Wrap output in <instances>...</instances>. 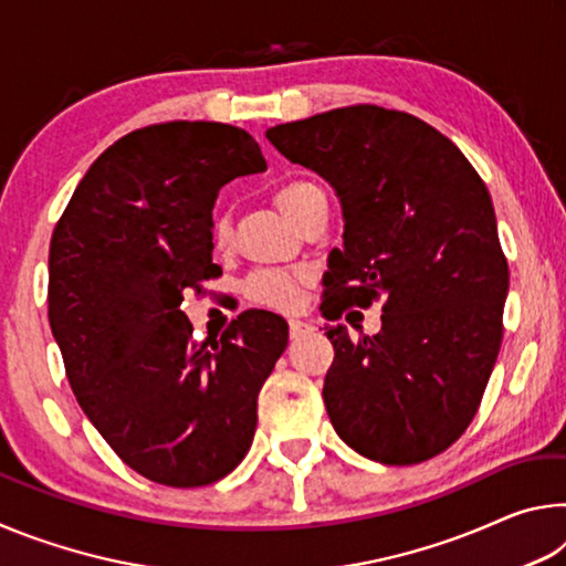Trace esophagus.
Returning <instances> with one entry per match:
<instances>
[{
    "label": "esophagus",
    "mask_w": 566,
    "mask_h": 566,
    "mask_svg": "<svg viewBox=\"0 0 566 566\" xmlns=\"http://www.w3.org/2000/svg\"><path fill=\"white\" fill-rule=\"evenodd\" d=\"M312 332V324H306L302 319H290V337L292 339H300L304 334Z\"/></svg>",
    "instance_id": "1"
}]
</instances>
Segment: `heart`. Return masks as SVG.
<instances>
[{
    "mask_svg": "<svg viewBox=\"0 0 566 566\" xmlns=\"http://www.w3.org/2000/svg\"><path fill=\"white\" fill-rule=\"evenodd\" d=\"M319 187L312 185L306 179H292L276 189L274 202L280 205L284 214H290L292 219L300 217V209L306 202V197L312 191H317ZM212 239L217 247H224L229 239V224L227 219L217 217L212 224ZM304 276L300 272H280V270H260L254 274H249V280L244 282V294L252 300L254 304L270 306V310H292V306L300 302V284Z\"/></svg>",
    "mask_w": 566,
    "mask_h": 566,
    "instance_id": "obj_1",
    "label": "heart"
}]
</instances>
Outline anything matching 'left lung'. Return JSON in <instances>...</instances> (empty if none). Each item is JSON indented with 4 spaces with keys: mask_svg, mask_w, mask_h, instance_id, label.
Returning <instances> with one entry per match:
<instances>
[{
    "mask_svg": "<svg viewBox=\"0 0 566 566\" xmlns=\"http://www.w3.org/2000/svg\"><path fill=\"white\" fill-rule=\"evenodd\" d=\"M266 139L339 195L324 317L385 312L371 337L327 327L332 427L381 464L442 454L472 424L504 334L510 270L482 177L442 132L377 104L276 124Z\"/></svg>",
    "mask_w": 566,
    "mask_h": 566,
    "instance_id": "obj_1",
    "label": "left lung"
}]
</instances>
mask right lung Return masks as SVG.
<instances>
[{
  "label": "right lung",
  "instance_id": "obj_1",
  "mask_svg": "<svg viewBox=\"0 0 566 566\" xmlns=\"http://www.w3.org/2000/svg\"><path fill=\"white\" fill-rule=\"evenodd\" d=\"M264 169L232 124H149L102 151L54 227L46 302L66 379L104 442L157 484L205 486L242 462L286 349L272 312H242L219 339L195 342L179 310L222 274L219 189Z\"/></svg>",
  "mask_w": 566,
  "mask_h": 566
}]
</instances>
